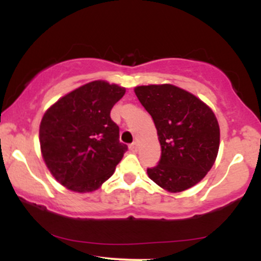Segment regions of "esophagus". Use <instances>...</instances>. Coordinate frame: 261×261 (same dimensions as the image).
I'll use <instances>...</instances> for the list:
<instances>
[{
	"instance_id": "34e87169",
	"label": "esophagus",
	"mask_w": 261,
	"mask_h": 261,
	"mask_svg": "<svg viewBox=\"0 0 261 261\" xmlns=\"http://www.w3.org/2000/svg\"><path fill=\"white\" fill-rule=\"evenodd\" d=\"M137 148H139V145H137V142H134V143H131L130 146H128V149H130L131 152H137Z\"/></svg>"
}]
</instances>
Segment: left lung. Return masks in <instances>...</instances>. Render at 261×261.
<instances>
[{
    "label": "left lung",
    "instance_id": "left-lung-1",
    "mask_svg": "<svg viewBox=\"0 0 261 261\" xmlns=\"http://www.w3.org/2000/svg\"><path fill=\"white\" fill-rule=\"evenodd\" d=\"M157 128L162 153L149 179L169 193H180L205 178L216 161L220 126L211 108L173 85L135 88Z\"/></svg>",
    "mask_w": 261,
    "mask_h": 261
}]
</instances>
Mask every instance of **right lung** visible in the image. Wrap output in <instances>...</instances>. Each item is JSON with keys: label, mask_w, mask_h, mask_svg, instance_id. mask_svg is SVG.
Masks as SVG:
<instances>
[{"label": "right lung", "mask_w": 261, "mask_h": 261, "mask_svg": "<svg viewBox=\"0 0 261 261\" xmlns=\"http://www.w3.org/2000/svg\"><path fill=\"white\" fill-rule=\"evenodd\" d=\"M125 92L124 87L93 81L45 112L39 128L41 154L54 178L68 190H97L127 151L110 118V110Z\"/></svg>", "instance_id": "1"}]
</instances>
